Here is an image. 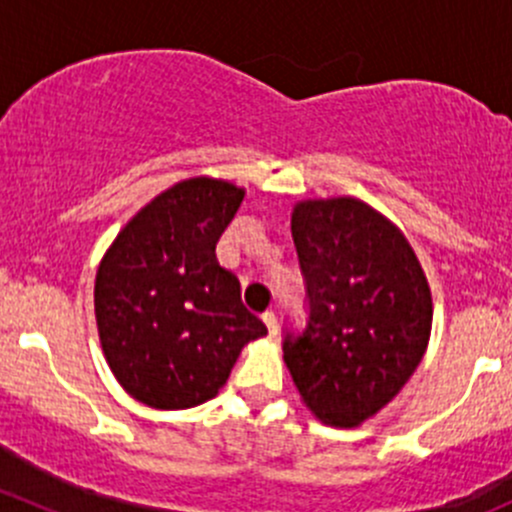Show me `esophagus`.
I'll use <instances>...</instances> for the list:
<instances>
[{"label": "esophagus", "mask_w": 512, "mask_h": 512, "mask_svg": "<svg viewBox=\"0 0 512 512\" xmlns=\"http://www.w3.org/2000/svg\"><path fill=\"white\" fill-rule=\"evenodd\" d=\"M262 322L267 324V332H270V337H275V334H277V314L275 312H265V314H262Z\"/></svg>", "instance_id": "1"}]
</instances>
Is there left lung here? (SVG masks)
Here are the masks:
<instances>
[{
    "mask_svg": "<svg viewBox=\"0 0 512 512\" xmlns=\"http://www.w3.org/2000/svg\"><path fill=\"white\" fill-rule=\"evenodd\" d=\"M307 302L282 349L299 394L324 423L356 426L414 374L431 334V292L414 250L354 198L307 200L292 213Z\"/></svg>",
    "mask_w": 512,
    "mask_h": 512,
    "instance_id": "1",
    "label": "left lung"
}]
</instances>
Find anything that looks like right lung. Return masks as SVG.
Instances as JSON below:
<instances>
[{
	"label": "right lung",
	"mask_w": 512,
	"mask_h": 512,
	"mask_svg": "<svg viewBox=\"0 0 512 512\" xmlns=\"http://www.w3.org/2000/svg\"><path fill=\"white\" fill-rule=\"evenodd\" d=\"M245 190L193 178L148 203L96 275V322L108 366L133 399L190 409L213 399L240 349L267 327L215 257Z\"/></svg>",
	"instance_id": "add662e5"
}]
</instances>
